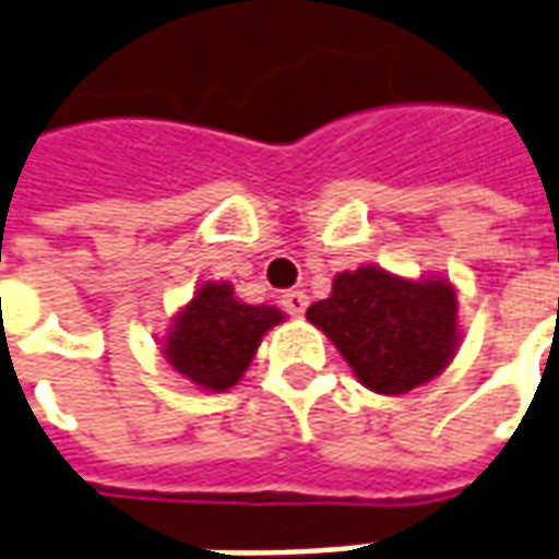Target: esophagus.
Wrapping results in <instances>:
<instances>
[{"label": "esophagus", "instance_id": "34e87169", "mask_svg": "<svg viewBox=\"0 0 559 559\" xmlns=\"http://www.w3.org/2000/svg\"><path fill=\"white\" fill-rule=\"evenodd\" d=\"M281 308L290 313V317H301L305 308H308V296L301 290H287L281 296Z\"/></svg>", "mask_w": 559, "mask_h": 559}]
</instances>
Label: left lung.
I'll use <instances>...</instances> for the list:
<instances>
[{
    "label": "left lung",
    "mask_w": 559,
    "mask_h": 559,
    "mask_svg": "<svg viewBox=\"0 0 559 559\" xmlns=\"http://www.w3.org/2000/svg\"><path fill=\"white\" fill-rule=\"evenodd\" d=\"M456 290L444 278H396L379 266L341 272L308 320L376 394L436 379L459 349Z\"/></svg>",
    "instance_id": "1"
}]
</instances>
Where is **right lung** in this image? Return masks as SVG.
<instances>
[{
  "label": "right lung",
  "instance_id": "1",
  "mask_svg": "<svg viewBox=\"0 0 559 559\" xmlns=\"http://www.w3.org/2000/svg\"><path fill=\"white\" fill-rule=\"evenodd\" d=\"M284 313L272 305H246L230 284L204 281L192 301L177 313L163 353L177 373L204 391H227L242 379L260 337Z\"/></svg>",
  "mask_w": 559,
  "mask_h": 559
}]
</instances>
